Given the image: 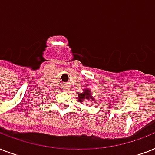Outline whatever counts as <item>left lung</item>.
Returning a JSON list of instances; mask_svg holds the SVG:
<instances>
[{
    "label": "left lung",
    "mask_w": 155,
    "mask_h": 155,
    "mask_svg": "<svg viewBox=\"0 0 155 155\" xmlns=\"http://www.w3.org/2000/svg\"><path fill=\"white\" fill-rule=\"evenodd\" d=\"M91 91L90 89H84L83 90V92L80 93V94H79V96H78V101L80 102V103H82V101L83 100H84V99H92V101L94 100V99H93L92 97H91Z\"/></svg>",
    "instance_id": "8db88e82"
}]
</instances>
